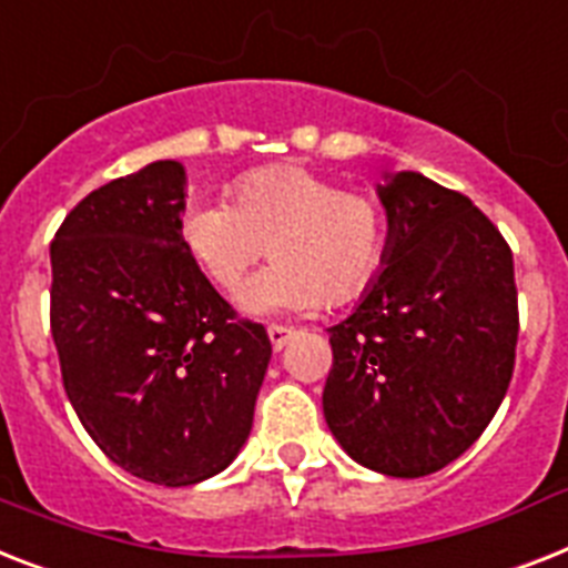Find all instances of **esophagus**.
Wrapping results in <instances>:
<instances>
[{
  "label": "esophagus",
  "instance_id": "obj_1",
  "mask_svg": "<svg viewBox=\"0 0 568 568\" xmlns=\"http://www.w3.org/2000/svg\"><path fill=\"white\" fill-rule=\"evenodd\" d=\"M292 335H294V329H288V326H280V324L268 326V338H271V347L274 349H283Z\"/></svg>",
  "mask_w": 568,
  "mask_h": 568
}]
</instances>
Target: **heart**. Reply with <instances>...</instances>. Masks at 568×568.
<instances>
[{"label":"heart","mask_w":568,"mask_h":568,"mask_svg":"<svg viewBox=\"0 0 568 568\" xmlns=\"http://www.w3.org/2000/svg\"><path fill=\"white\" fill-rule=\"evenodd\" d=\"M390 239L388 206L341 189L306 165H262L230 186V204L204 201L180 221V242L219 292L236 294L253 265L274 260L242 294L247 312H308L362 294Z\"/></svg>","instance_id":"1"}]
</instances>
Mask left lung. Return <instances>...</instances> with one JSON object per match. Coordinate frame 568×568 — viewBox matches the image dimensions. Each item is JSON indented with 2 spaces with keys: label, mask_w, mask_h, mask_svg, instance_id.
Returning <instances> with one entry per match:
<instances>
[{
  "label": "left lung",
  "mask_w": 568,
  "mask_h": 568,
  "mask_svg": "<svg viewBox=\"0 0 568 568\" xmlns=\"http://www.w3.org/2000/svg\"><path fill=\"white\" fill-rule=\"evenodd\" d=\"M379 197L388 268L329 329L324 417L362 467L419 478L476 444L508 394L514 253L467 195L423 174H394Z\"/></svg>",
  "instance_id": "8db88e82"
}]
</instances>
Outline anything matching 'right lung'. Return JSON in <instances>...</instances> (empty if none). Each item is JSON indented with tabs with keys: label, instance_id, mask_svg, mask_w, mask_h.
Returning <instances> with one entry per match:
<instances>
[{
	"label": "right lung",
	"instance_id": "1",
	"mask_svg": "<svg viewBox=\"0 0 568 568\" xmlns=\"http://www.w3.org/2000/svg\"><path fill=\"white\" fill-rule=\"evenodd\" d=\"M183 206V165L160 160L90 192L49 251L69 403L113 464L165 487L230 467L271 358L180 242Z\"/></svg>",
	"mask_w": 568,
	"mask_h": 568
}]
</instances>
